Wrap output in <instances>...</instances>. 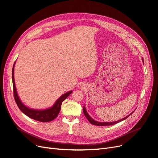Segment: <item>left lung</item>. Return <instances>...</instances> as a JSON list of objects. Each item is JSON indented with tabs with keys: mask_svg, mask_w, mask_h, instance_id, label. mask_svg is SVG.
Wrapping results in <instances>:
<instances>
[{
	"mask_svg": "<svg viewBox=\"0 0 158 158\" xmlns=\"http://www.w3.org/2000/svg\"><path fill=\"white\" fill-rule=\"evenodd\" d=\"M83 113H84V114H85V116H86V118H87V120H88L89 122H90V124H93V125H95V126H110V125H113V124H117V123H118V122H121V121H122V120H125L126 118H127V117H129V116L133 113H131V114H130V115H128V116H127L126 117H125V118H122V119H121V120H119L118 121H116V122H97V121H95L94 120H93L90 116H89V114L87 113V112H86V109H85V107H83Z\"/></svg>",
	"mask_w": 158,
	"mask_h": 158,
	"instance_id": "1",
	"label": "left lung"
}]
</instances>
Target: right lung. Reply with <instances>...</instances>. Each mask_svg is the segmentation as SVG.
<instances>
[{
    "label": "right lung",
    "mask_w": 158,
    "mask_h": 158,
    "mask_svg": "<svg viewBox=\"0 0 158 158\" xmlns=\"http://www.w3.org/2000/svg\"><path fill=\"white\" fill-rule=\"evenodd\" d=\"M14 65L12 68V81H13V91H14V97L15 99V101L17 105V106L19 108L21 111L28 116L29 118H32L34 120H36L40 122H48L52 121L54 120L55 118L57 117L58 114H59V112L61 109V105L62 102L68 98V96L71 94L72 91H69L66 94L61 96L58 100L56 102L55 105L49 109H47L45 110H34L32 109H29L25 106L22 103L21 100L17 95V93L16 91L15 86V81H14Z\"/></svg>",
    "instance_id": "right-lung-1"
}]
</instances>
